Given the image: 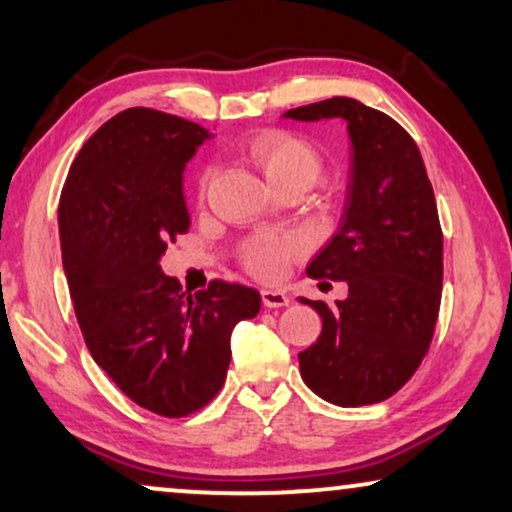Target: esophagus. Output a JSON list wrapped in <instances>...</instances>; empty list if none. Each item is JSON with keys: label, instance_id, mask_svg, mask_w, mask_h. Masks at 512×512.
I'll use <instances>...</instances> for the list:
<instances>
[{"label": "esophagus", "instance_id": "esophagus-1", "mask_svg": "<svg viewBox=\"0 0 512 512\" xmlns=\"http://www.w3.org/2000/svg\"><path fill=\"white\" fill-rule=\"evenodd\" d=\"M261 298H263V305L270 307V310H275V307H286L291 303L289 296H286V293H282V291L265 289V291H261Z\"/></svg>", "mask_w": 512, "mask_h": 512}]
</instances>
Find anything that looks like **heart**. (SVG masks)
<instances>
[{"mask_svg":"<svg viewBox=\"0 0 512 512\" xmlns=\"http://www.w3.org/2000/svg\"><path fill=\"white\" fill-rule=\"evenodd\" d=\"M251 158L261 167L272 186L291 184L310 186L321 172V156L312 142L286 130H265L251 139ZM216 170L209 167L200 179V193L205 195L214 181ZM303 251V244L289 235H256L244 242L240 251L244 268L263 282H277L284 277L289 263Z\"/></svg>","mask_w":512,"mask_h":512,"instance_id":"b5f03b06","label":"heart"}]
</instances>
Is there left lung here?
Instances as JSON below:
<instances>
[{"label":"left lung","mask_w":512,"mask_h":512,"mask_svg":"<svg viewBox=\"0 0 512 512\" xmlns=\"http://www.w3.org/2000/svg\"><path fill=\"white\" fill-rule=\"evenodd\" d=\"M284 116L345 118L354 146L342 226L307 265L312 279L347 282L349 296L300 298L324 319L298 354L300 375L342 408L387 401L429 352L443 293V230L422 153L394 118L352 97Z\"/></svg>","instance_id":"8db88e82"}]
</instances>
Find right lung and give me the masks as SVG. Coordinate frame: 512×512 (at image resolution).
<instances>
[{
  "mask_svg": "<svg viewBox=\"0 0 512 512\" xmlns=\"http://www.w3.org/2000/svg\"><path fill=\"white\" fill-rule=\"evenodd\" d=\"M207 137L186 118L125 109L83 144L58 207L62 265L90 356L130 401L170 419L219 394L230 333L261 310L256 289L212 279L191 296L158 265L191 226L181 172Z\"/></svg>",
  "mask_w": 512,
  "mask_h": 512,
  "instance_id": "right-lung-1",
  "label": "right lung"
}]
</instances>
